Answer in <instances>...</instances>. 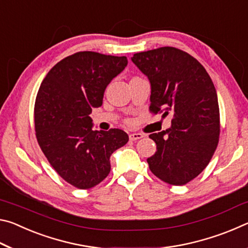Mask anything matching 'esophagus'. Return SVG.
I'll list each match as a JSON object with an SVG mask.
<instances>
[{"instance_id":"34e87169","label":"esophagus","mask_w":248,"mask_h":248,"mask_svg":"<svg viewBox=\"0 0 248 248\" xmlns=\"http://www.w3.org/2000/svg\"><path fill=\"white\" fill-rule=\"evenodd\" d=\"M141 138H143V134L142 133H130L129 134V139L131 141H136V140H139Z\"/></svg>"}]
</instances>
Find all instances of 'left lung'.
<instances>
[{"label": "left lung", "mask_w": 248, "mask_h": 248, "mask_svg": "<svg viewBox=\"0 0 248 248\" xmlns=\"http://www.w3.org/2000/svg\"><path fill=\"white\" fill-rule=\"evenodd\" d=\"M131 60L150 81L151 112L173 115L170 128L149 136L156 143L149 167L163 182L182 186L207 167L217 146L216 87L198 60L174 47L134 53Z\"/></svg>", "instance_id": "8db88e82"}]
</instances>
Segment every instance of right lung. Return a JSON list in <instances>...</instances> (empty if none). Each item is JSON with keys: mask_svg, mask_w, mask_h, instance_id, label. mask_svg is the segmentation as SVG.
<instances>
[{"mask_svg": "<svg viewBox=\"0 0 248 248\" xmlns=\"http://www.w3.org/2000/svg\"><path fill=\"white\" fill-rule=\"evenodd\" d=\"M128 64L125 57L81 51L64 58L46 75L35 103L40 149L54 170L79 189L107 177L110 155L129 140L120 129L93 130L90 114L103 105L105 90Z\"/></svg>", "mask_w": 248, "mask_h": 248, "instance_id": "1", "label": "right lung"}]
</instances>
